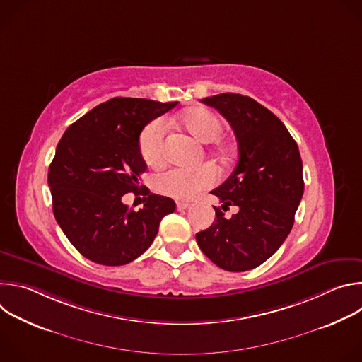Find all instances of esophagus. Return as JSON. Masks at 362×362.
I'll return each mask as SVG.
<instances>
[{"mask_svg":"<svg viewBox=\"0 0 362 362\" xmlns=\"http://www.w3.org/2000/svg\"><path fill=\"white\" fill-rule=\"evenodd\" d=\"M190 206V203H187V202H177L176 203V208H177V211H185V209H187Z\"/></svg>","mask_w":362,"mask_h":362,"instance_id":"obj_1","label":"esophagus"}]
</instances>
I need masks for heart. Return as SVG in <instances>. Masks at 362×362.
<instances>
[{
  "label": "heart",
  "instance_id": "obj_1",
  "mask_svg": "<svg viewBox=\"0 0 362 362\" xmlns=\"http://www.w3.org/2000/svg\"><path fill=\"white\" fill-rule=\"evenodd\" d=\"M183 129L197 141L212 143L223 132L222 120L204 107H194L182 115ZM139 148L141 158L150 166H160L165 162V126L162 120L148 123L140 137ZM218 172L212 165H202L196 169H170L154 179V187L162 194L173 199L189 200L199 192L214 186Z\"/></svg>",
  "mask_w": 362,
  "mask_h": 362
}]
</instances>
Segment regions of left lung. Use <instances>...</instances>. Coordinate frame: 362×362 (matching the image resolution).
I'll return each instance as SVG.
<instances>
[{"label": "left lung", "mask_w": 362, "mask_h": 362, "mask_svg": "<svg viewBox=\"0 0 362 362\" xmlns=\"http://www.w3.org/2000/svg\"><path fill=\"white\" fill-rule=\"evenodd\" d=\"M232 126L239 159L232 175L211 193L216 219L196 233L202 252L219 268L243 272L262 265L281 247L293 226L303 194L302 160L285 124L253 98L222 93L202 98ZM238 212L226 220L230 206Z\"/></svg>", "instance_id": "left-lung-1"}]
</instances>
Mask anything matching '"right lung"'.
Returning <instances> with one entry per match:
<instances>
[{
    "label": "right lung",
    "mask_w": 362,
    "mask_h": 362,
    "mask_svg": "<svg viewBox=\"0 0 362 362\" xmlns=\"http://www.w3.org/2000/svg\"><path fill=\"white\" fill-rule=\"evenodd\" d=\"M177 106L146 98L115 97L74 122L57 144L48 186L57 223L91 262L119 267L139 257L156 238L160 221L175 212L170 197L139 190L146 163L139 137L146 124ZM141 192L137 213L121 202Z\"/></svg>",
    "instance_id": "right-lung-1"
}]
</instances>
